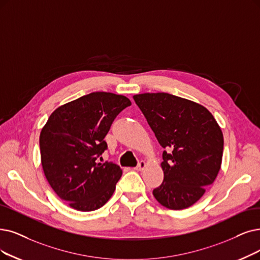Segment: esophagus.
Returning <instances> with one entry per match:
<instances>
[{"instance_id": "obj_1", "label": "esophagus", "mask_w": 260, "mask_h": 260, "mask_svg": "<svg viewBox=\"0 0 260 260\" xmlns=\"http://www.w3.org/2000/svg\"><path fill=\"white\" fill-rule=\"evenodd\" d=\"M146 166H147L146 162H145V161H140L137 168H134V170H136V171H143L144 169H146Z\"/></svg>"}]
</instances>
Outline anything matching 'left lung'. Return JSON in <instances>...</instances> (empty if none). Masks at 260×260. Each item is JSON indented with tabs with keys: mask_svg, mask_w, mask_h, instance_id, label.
Listing matches in <instances>:
<instances>
[{
	"mask_svg": "<svg viewBox=\"0 0 260 260\" xmlns=\"http://www.w3.org/2000/svg\"><path fill=\"white\" fill-rule=\"evenodd\" d=\"M163 151V182L154 199L172 210L189 208L221 169L224 139L212 114L200 103L166 92L134 95Z\"/></svg>",
	"mask_w": 260,
	"mask_h": 260,
	"instance_id": "8db88e82",
	"label": "left lung"
}]
</instances>
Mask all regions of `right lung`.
I'll return each instance as SVG.
<instances>
[{
  "label": "right lung",
  "mask_w": 260,
  "mask_h": 260,
  "mask_svg": "<svg viewBox=\"0 0 260 260\" xmlns=\"http://www.w3.org/2000/svg\"><path fill=\"white\" fill-rule=\"evenodd\" d=\"M131 101L122 95L96 91L58 107L39 137L41 165L51 188L79 211H94L113 195L122 171L115 163H98L105 138Z\"/></svg>",
  "instance_id": "1"
}]
</instances>
